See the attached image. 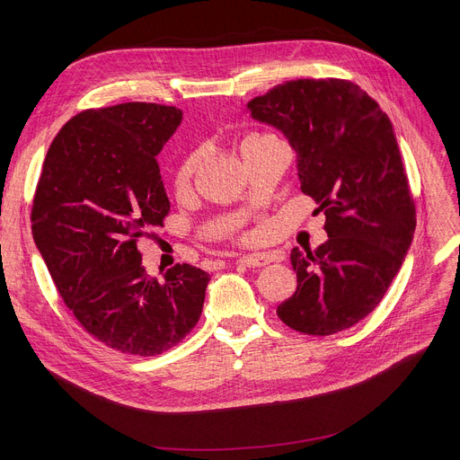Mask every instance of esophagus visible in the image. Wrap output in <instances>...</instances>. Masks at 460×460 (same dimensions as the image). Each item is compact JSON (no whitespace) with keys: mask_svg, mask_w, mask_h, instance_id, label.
<instances>
[{"mask_svg":"<svg viewBox=\"0 0 460 460\" xmlns=\"http://www.w3.org/2000/svg\"><path fill=\"white\" fill-rule=\"evenodd\" d=\"M238 262L244 264V267H248V269H257V267H267V264L270 262V259H269L267 255L257 253V255H244V257H240ZM210 264H212V262H210ZM214 267H216V264H214Z\"/></svg>","mask_w":460,"mask_h":460,"instance_id":"esophagus-1","label":"esophagus"}]
</instances>
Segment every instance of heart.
<instances>
[{
  "label": "heart",
  "instance_id": "b5f03b06",
  "mask_svg": "<svg viewBox=\"0 0 460 460\" xmlns=\"http://www.w3.org/2000/svg\"><path fill=\"white\" fill-rule=\"evenodd\" d=\"M264 137H269V136H250V137H246L243 143H240V151H243V155H246L250 149H253L255 145L261 143ZM199 158H201L199 151H191V153H188L181 160V164L175 169V177H173L177 188H186L190 184L193 173H196V169H198Z\"/></svg>",
  "mask_w": 460,
  "mask_h": 460
}]
</instances>
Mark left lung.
<instances>
[{
  "label": "left lung",
  "instance_id": "left-lung-1",
  "mask_svg": "<svg viewBox=\"0 0 460 460\" xmlns=\"http://www.w3.org/2000/svg\"><path fill=\"white\" fill-rule=\"evenodd\" d=\"M248 110L288 139L300 188L326 216V243L291 252L298 287L278 317L309 335L347 330L380 304L416 231L392 120L366 91L337 78L279 84Z\"/></svg>",
  "mask_w": 460,
  "mask_h": 460
}]
</instances>
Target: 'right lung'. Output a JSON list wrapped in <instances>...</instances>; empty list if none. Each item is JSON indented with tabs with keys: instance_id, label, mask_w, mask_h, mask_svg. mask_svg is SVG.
Masks as SVG:
<instances>
[{
	"instance_id": "right-lung-1",
	"label": "right lung",
	"mask_w": 460,
	"mask_h": 460,
	"mask_svg": "<svg viewBox=\"0 0 460 460\" xmlns=\"http://www.w3.org/2000/svg\"><path fill=\"white\" fill-rule=\"evenodd\" d=\"M182 120L173 106L127 102L72 117L46 153L35 244L78 323L104 345L156 356L198 324L210 276L175 264L147 276L137 240L169 212L156 156Z\"/></svg>"
}]
</instances>
